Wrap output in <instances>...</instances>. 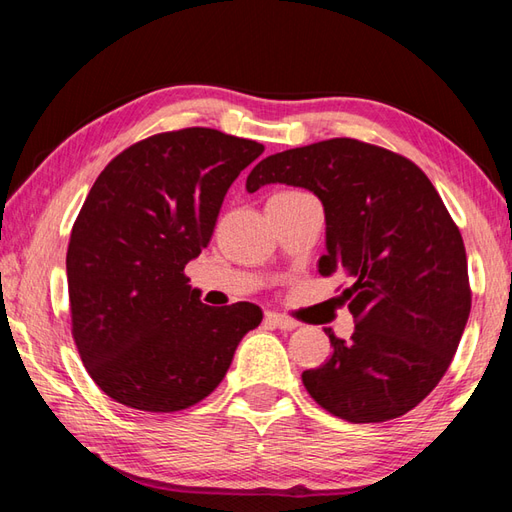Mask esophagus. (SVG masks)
Returning <instances> with one entry per match:
<instances>
[{"label": "esophagus", "mask_w": 512, "mask_h": 512, "mask_svg": "<svg viewBox=\"0 0 512 512\" xmlns=\"http://www.w3.org/2000/svg\"><path fill=\"white\" fill-rule=\"evenodd\" d=\"M266 321L277 325L281 330H295L299 325L295 319H290L286 314H279V312H266Z\"/></svg>", "instance_id": "34e87169"}]
</instances>
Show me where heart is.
<instances>
[{
	"label": "heart",
	"mask_w": 512,
	"mask_h": 512,
	"mask_svg": "<svg viewBox=\"0 0 512 512\" xmlns=\"http://www.w3.org/2000/svg\"><path fill=\"white\" fill-rule=\"evenodd\" d=\"M295 195H303V191H295V189H290V191H281V193L273 195V198H295Z\"/></svg>",
	"instance_id": "b5f03b06"
}]
</instances>
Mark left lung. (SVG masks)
Instances as JSON below:
<instances>
[{
    "label": "left lung",
    "mask_w": 512,
    "mask_h": 512,
    "mask_svg": "<svg viewBox=\"0 0 512 512\" xmlns=\"http://www.w3.org/2000/svg\"><path fill=\"white\" fill-rule=\"evenodd\" d=\"M270 182L319 195L328 224L319 273L350 279L354 334L345 341L325 328L332 356L301 374L308 394L354 424L405 416L440 383L469 321L458 224L416 162L356 138L268 156L246 189Z\"/></svg>",
    "instance_id": "obj_1"
}]
</instances>
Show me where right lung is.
Returning <instances> with one entry per match:
<instances>
[{
  "label": "right lung",
  "mask_w": 512,
  "mask_h": 512,
  "mask_svg": "<svg viewBox=\"0 0 512 512\" xmlns=\"http://www.w3.org/2000/svg\"><path fill=\"white\" fill-rule=\"evenodd\" d=\"M262 151L257 140L184 127L129 145L96 178L65 257L72 339L121 405H198L262 323L255 303L206 306L184 275L209 246L228 187Z\"/></svg>",
  "instance_id": "obj_1"
}]
</instances>
